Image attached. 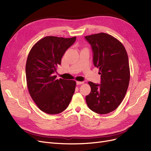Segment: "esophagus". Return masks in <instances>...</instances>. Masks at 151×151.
I'll return each instance as SVG.
<instances>
[{
    "label": "esophagus",
    "mask_w": 151,
    "mask_h": 151,
    "mask_svg": "<svg viewBox=\"0 0 151 151\" xmlns=\"http://www.w3.org/2000/svg\"><path fill=\"white\" fill-rule=\"evenodd\" d=\"M76 83H77V85L83 84H84V82H83V81H77V82H76Z\"/></svg>",
    "instance_id": "34e87169"
}]
</instances>
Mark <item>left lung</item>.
<instances>
[{
	"label": "left lung",
	"mask_w": 151,
	"mask_h": 151,
	"mask_svg": "<svg viewBox=\"0 0 151 151\" xmlns=\"http://www.w3.org/2000/svg\"><path fill=\"white\" fill-rule=\"evenodd\" d=\"M93 52V63L99 68L101 84L88 82L91 93L86 96L89 108L98 114L116 109L124 98L130 81L129 58L123 45L104 33L86 36Z\"/></svg>",
	"instance_id": "8db88e82"
}]
</instances>
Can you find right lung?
Instances as JSON below:
<instances>
[{"label":"right lung","mask_w":151,"mask_h":151,"mask_svg":"<svg viewBox=\"0 0 151 151\" xmlns=\"http://www.w3.org/2000/svg\"><path fill=\"white\" fill-rule=\"evenodd\" d=\"M76 40V36H45L33 45L27 58L26 77L29 94L40 109L50 115L64 111L74 93L75 81L57 79L54 74Z\"/></svg>","instance_id":"add662e5"}]
</instances>
